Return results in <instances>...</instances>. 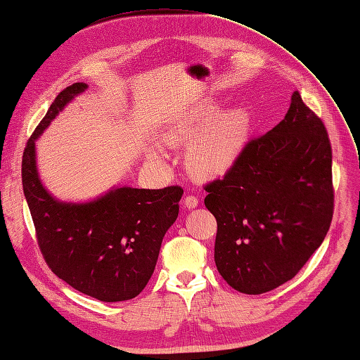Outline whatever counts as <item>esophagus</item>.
I'll return each instance as SVG.
<instances>
[{"instance_id": "obj_1", "label": "esophagus", "mask_w": 360, "mask_h": 360, "mask_svg": "<svg viewBox=\"0 0 360 360\" xmlns=\"http://www.w3.org/2000/svg\"><path fill=\"white\" fill-rule=\"evenodd\" d=\"M183 205H185V207H188V209H194L198 206V198L194 195H188L185 198V201H183Z\"/></svg>"}]
</instances>
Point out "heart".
<instances>
[{"instance_id": "1", "label": "heart", "mask_w": 360, "mask_h": 360, "mask_svg": "<svg viewBox=\"0 0 360 360\" xmlns=\"http://www.w3.org/2000/svg\"><path fill=\"white\" fill-rule=\"evenodd\" d=\"M252 128L250 114L236 108L215 117L214 112L179 119L165 129L163 139L171 145L191 143L188 150L189 169L198 179H215L236 162L246 146ZM151 159L163 163L162 153L154 151Z\"/></svg>"}]
</instances>
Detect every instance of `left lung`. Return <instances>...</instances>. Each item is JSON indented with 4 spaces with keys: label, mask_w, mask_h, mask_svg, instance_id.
<instances>
[{
    "label": "left lung",
    "mask_w": 360,
    "mask_h": 360,
    "mask_svg": "<svg viewBox=\"0 0 360 360\" xmlns=\"http://www.w3.org/2000/svg\"><path fill=\"white\" fill-rule=\"evenodd\" d=\"M205 189L224 281L246 295L274 290L302 269L330 229L335 192L326 127L295 91L285 117L250 140Z\"/></svg>",
    "instance_id": "8db88e82"
}]
</instances>
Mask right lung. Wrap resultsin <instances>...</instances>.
<instances>
[{
    "label": "right lung",
    "instance_id": "obj_1",
    "mask_svg": "<svg viewBox=\"0 0 360 360\" xmlns=\"http://www.w3.org/2000/svg\"><path fill=\"white\" fill-rule=\"evenodd\" d=\"M89 85L60 91L29 139L22 155V189L38 244L53 274L103 302L136 297L150 281L165 233L179 217L180 186H114L98 198L72 203L53 197L37 166V140Z\"/></svg>",
    "mask_w": 360,
    "mask_h": 360
}]
</instances>
